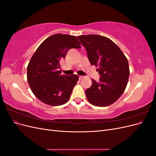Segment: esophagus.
<instances>
[{
	"mask_svg": "<svg viewBox=\"0 0 156 156\" xmlns=\"http://www.w3.org/2000/svg\"><path fill=\"white\" fill-rule=\"evenodd\" d=\"M83 77H83V76H81V75H80V76H79V79L80 80L82 79Z\"/></svg>",
	"mask_w": 156,
	"mask_h": 156,
	"instance_id": "obj_1",
	"label": "esophagus"
}]
</instances>
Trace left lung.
Masks as SVG:
<instances>
[{
	"instance_id": "8db88e82",
	"label": "left lung",
	"mask_w": 156,
	"mask_h": 156,
	"mask_svg": "<svg viewBox=\"0 0 156 156\" xmlns=\"http://www.w3.org/2000/svg\"><path fill=\"white\" fill-rule=\"evenodd\" d=\"M78 39L87 52L91 65L98 67L100 81L92 79V86L85 91L92 105H111L124 93L129 76V64L120 49L111 40L100 35H81Z\"/></svg>"
}]
</instances>
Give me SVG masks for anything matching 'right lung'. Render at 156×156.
<instances>
[{
    "instance_id": "obj_1",
    "label": "right lung",
    "mask_w": 156,
    "mask_h": 156,
    "mask_svg": "<svg viewBox=\"0 0 156 156\" xmlns=\"http://www.w3.org/2000/svg\"><path fill=\"white\" fill-rule=\"evenodd\" d=\"M72 48H81L74 36L56 34L37 48L27 66V81L33 94L45 104L57 106L69 99L79 77L61 75L60 62Z\"/></svg>"
}]
</instances>
